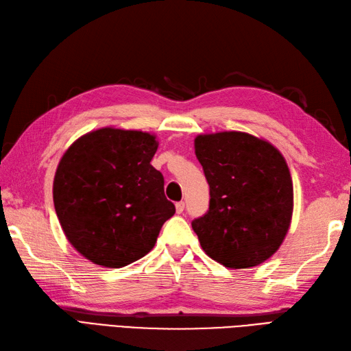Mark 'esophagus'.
<instances>
[{"label":"esophagus","instance_id":"34e87169","mask_svg":"<svg viewBox=\"0 0 351 351\" xmlns=\"http://www.w3.org/2000/svg\"><path fill=\"white\" fill-rule=\"evenodd\" d=\"M176 213H182L184 209H185V203L184 202H178L176 204Z\"/></svg>","mask_w":351,"mask_h":351}]
</instances>
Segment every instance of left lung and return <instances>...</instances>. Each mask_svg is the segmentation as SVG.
Segmentation results:
<instances>
[{"label": "left lung", "mask_w": 351, "mask_h": 351, "mask_svg": "<svg viewBox=\"0 0 351 351\" xmlns=\"http://www.w3.org/2000/svg\"><path fill=\"white\" fill-rule=\"evenodd\" d=\"M194 149L210 188L208 213L191 223L202 249L228 268L263 264L292 221L293 184L282 152L245 132L199 134Z\"/></svg>", "instance_id": "1"}]
</instances>
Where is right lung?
Returning <instances> with one entry per match:
<instances>
[{"mask_svg":"<svg viewBox=\"0 0 351 351\" xmlns=\"http://www.w3.org/2000/svg\"><path fill=\"white\" fill-rule=\"evenodd\" d=\"M156 134L102 128L62 156L53 181L56 215L71 245L90 263L120 268L154 247L175 204L151 160Z\"/></svg>","mask_w":351,"mask_h":351,"instance_id":"1","label":"right lung"}]
</instances>
